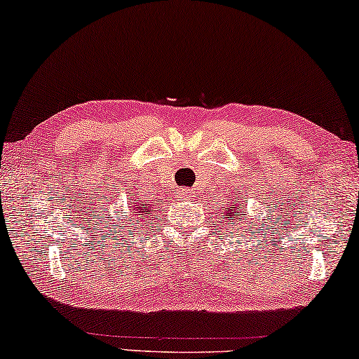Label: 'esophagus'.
I'll list each match as a JSON object with an SVG mask.
<instances>
[{
    "label": "esophagus",
    "instance_id": "obj_1",
    "mask_svg": "<svg viewBox=\"0 0 359 359\" xmlns=\"http://www.w3.org/2000/svg\"><path fill=\"white\" fill-rule=\"evenodd\" d=\"M179 197L182 198V201H189V198L194 197V192L189 189H182V190H179Z\"/></svg>",
    "mask_w": 359,
    "mask_h": 359
}]
</instances>
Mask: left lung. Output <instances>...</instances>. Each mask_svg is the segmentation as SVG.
<instances>
[{
    "instance_id": "1",
    "label": "left lung",
    "mask_w": 359,
    "mask_h": 359,
    "mask_svg": "<svg viewBox=\"0 0 359 359\" xmlns=\"http://www.w3.org/2000/svg\"><path fill=\"white\" fill-rule=\"evenodd\" d=\"M220 219H224L225 222H232V224H238L240 229H242L243 222H247V212H245L243 207V197L242 198H230V202H226L225 205H222L220 208Z\"/></svg>"
}]
</instances>
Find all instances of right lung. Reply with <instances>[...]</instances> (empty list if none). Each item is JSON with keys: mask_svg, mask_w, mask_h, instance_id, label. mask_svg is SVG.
Masks as SVG:
<instances>
[{"mask_svg": "<svg viewBox=\"0 0 359 359\" xmlns=\"http://www.w3.org/2000/svg\"><path fill=\"white\" fill-rule=\"evenodd\" d=\"M129 210L133 213V217H135L137 220L142 219H151V213L156 212V207L151 202H144V201H137V198H129Z\"/></svg>", "mask_w": 359, "mask_h": 359, "instance_id": "add662e5", "label": "right lung"}]
</instances>
